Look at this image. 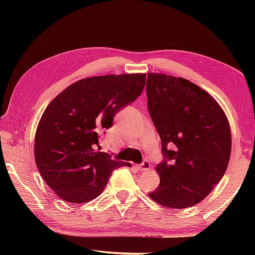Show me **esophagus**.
<instances>
[{
    "mask_svg": "<svg viewBox=\"0 0 255 255\" xmlns=\"http://www.w3.org/2000/svg\"><path fill=\"white\" fill-rule=\"evenodd\" d=\"M149 167H150V164H149V161H148V159H144L143 163H141L140 165H138V169H139L140 171L149 170Z\"/></svg>",
    "mask_w": 255,
    "mask_h": 255,
    "instance_id": "esophagus-1",
    "label": "esophagus"
}]
</instances>
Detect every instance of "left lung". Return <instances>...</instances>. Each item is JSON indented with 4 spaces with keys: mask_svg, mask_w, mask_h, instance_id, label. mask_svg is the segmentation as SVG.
Listing matches in <instances>:
<instances>
[{
    "mask_svg": "<svg viewBox=\"0 0 255 255\" xmlns=\"http://www.w3.org/2000/svg\"><path fill=\"white\" fill-rule=\"evenodd\" d=\"M147 109L161 138L159 184L148 196L169 208L199 204L225 174L232 136L215 99L182 77L148 73Z\"/></svg>",
    "mask_w": 255,
    "mask_h": 255,
    "instance_id": "1",
    "label": "left lung"
}]
</instances>
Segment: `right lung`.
Returning a JSON list of instances; mask_svg holds the SVG:
<instances>
[{
  "label": "right lung",
  "instance_id": "1",
  "mask_svg": "<svg viewBox=\"0 0 255 255\" xmlns=\"http://www.w3.org/2000/svg\"><path fill=\"white\" fill-rule=\"evenodd\" d=\"M145 74L93 76L71 84L46 108L34 137V159L56 195L83 204L105 190L112 171L130 164L96 152L116 114L140 96Z\"/></svg>",
  "mask_w": 255,
  "mask_h": 255
}]
</instances>
